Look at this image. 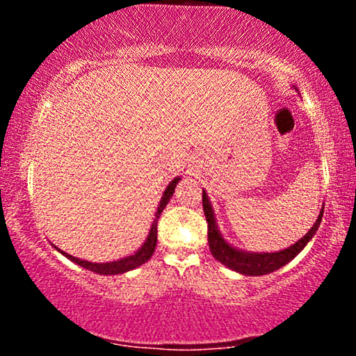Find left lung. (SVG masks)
Wrapping results in <instances>:
<instances>
[{
    "instance_id": "left-lung-1",
    "label": "left lung",
    "mask_w": 356,
    "mask_h": 356,
    "mask_svg": "<svg viewBox=\"0 0 356 356\" xmlns=\"http://www.w3.org/2000/svg\"><path fill=\"white\" fill-rule=\"evenodd\" d=\"M202 209L207 220V241H209V249L212 256H214L219 263H222L224 266L234 269V271L246 276L269 275V273L283 268L284 264H288L289 261L293 259V257L300 254L301 249H303L306 244L312 241L313 236L316 234L323 218V211H320V216H318L316 222L313 224L312 229L306 232V236H303V238L293 244V246L277 252H249L243 251V249L232 248L231 244L222 238V234L219 232L218 224H216L214 211H212V206L206 191H202Z\"/></svg>"
}]
</instances>
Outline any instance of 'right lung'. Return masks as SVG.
<instances>
[{
    "mask_svg": "<svg viewBox=\"0 0 356 356\" xmlns=\"http://www.w3.org/2000/svg\"><path fill=\"white\" fill-rule=\"evenodd\" d=\"M179 181H181V179L175 177L174 181L167 186L164 194H162V199H161V204H159V207H157V212H155V219H154L152 226H150L149 236H147L145 243L142 244V248L138 249L137 252H134V254L122 257V259H118V261H112V263H90V261H83V259H79V257H73L70 254H67V252H63L61 249H58V251L65 257H68V259L73 261V263L79 264V266L88 269V271L97 273V275H107V276L108 275H122V273L132 271V269L142 266V264L147 263V261H149L154 254L155 246H157V220H159V218H161L162 211H164L167 202H169L170 197H172L174 189H175V186H177Z\"/></svg>",
    "mask_w": 356,
    "mask_h": 356,
    "instance_id": "right-lung-1",
    "label": "right lung"
}]
</instances>
